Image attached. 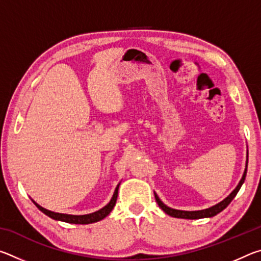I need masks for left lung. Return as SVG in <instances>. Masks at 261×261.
Masks as SVG:
<instances>
[{
  "instance_id": "1",
  "label": "left lung",
  "mask_w": 261,
  "mask_h": 261,
  "mask_svg": "<svg viewBox=\"0 0 261 261\" xmlns=\"http://www.w3.org/2000/svg\"><path fill=\"white\" fill-rule=\"evenodd\" d=\"M246 168H247V161H246ZM246 168H245V171L244 174H243V177L240 180V183L236 187V189L233 190V191L229 194V196L226 198V199L222 200L219 204H216L215 206L211 207V208H206V210H202V211H193V212H188V211H179V210H174V208H170V207L166 206L163 202L159 199V197L156 196L155 193H154V196H155V200L158 202V205L160 206V208L165 212L166 214L170 215V216H174V218H178V219H202V218H212V216H214L216 214H219L221 211H223L226 207L230 204L231 200L233 198L236 197L237 192L240 191V189L242 187V184L244 183L245 180V176H246Z\"/></svg>"
}]
</instances>
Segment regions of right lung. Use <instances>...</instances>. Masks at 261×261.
Instances as JSON below:
<instances>
[{
	"mask_svg": "<svg viewBox=\"0 0 261 261\" xmlns=\"http://www.w3.org/2000/svg\"><path fill=\"white\" fill-rule=\"evenodd\" d=\"M118 187L120 184L117 185L116 189H115V192L113 194L112 200L109 201L108 205H106L103 208H101L100 211H96L94 213L91 214H86V215H69V214H62V213H55V212H50L43 207L39 206L37 202H34V205L40 210L42 213H45L46 215L49 216V218L54 219V220H59V221H63V222H68V223H76V224H88V223H93V222H98V221L105 219L107 216L112 210L114 208L115 204H116L117 200V194H118Z\"/></svg>",
	"mask_w": 261,
	"mask_h": 261,
	"instance_id": "1",
	"label": "right lung"
}]
</instances>
